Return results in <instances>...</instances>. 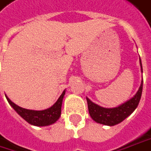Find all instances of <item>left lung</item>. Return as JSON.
Instances as JSON below:
<instances>
[{"mask_svg":"<svg viewBox=\"0 0 151 151\" xmlns=\"http://www.w3.org/2000/svg\"><path fill=\"white\" fill-rule=\"evenodd\" d=\"M139 63H140L141 72L143 73L140 58H139ZM142 89H143V79L141 81V84L139 86V90L132 99H130L129 100L119 106L111 108V109L99 106L98 104L93 103L89 99L86 98L88 102L89 114L92 119L99 124L109 125V126H114L115 124H118L122 122L124 119H125L128 116H129L137 108L141 98Z\"/></svg>","mask_w":151,"mask_h":151,"instance_id":"1","label":"left lung"}]
</instances>
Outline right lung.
<instances>
[{
  "label": "right lung",
  "instance_id": "right-lung-1",
  "mask_svg": "<svg viewBox=\"0 0 151 151\" xmlns=\"http://www.w3.org/2000/svg\"><path fill=\"white\" fill-rule=\"evenodd\" d=\"M65 94V90L63 92L61 96L52 107H50L44 110H31L23 109L22 107L15 104L13 102L10 100L7 96H6L10 105L13 108L21 117H22L29 124L36 126H47L54 124L61 115V109L63 99ZM6 95V94H5Z\"/></svg>",
  "mask_w": 151,
  "mask_h": 151
}]
</instances>
